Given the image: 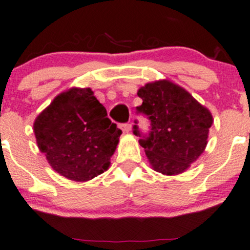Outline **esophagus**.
I'll return each mask as SVG.
<instances>
[{
  "label": "esophagus",
  "mask_w": 250,
  "mask_h": 250,
  "mask_svg": "<svg viewBox=\"0 0 250 250\" xmlns=\"http://www.w3.org/2000/svg\"><path fill=\"white\" fill-rule=\"evenodd\" d=\"M121 129L123 132H130L132 130V125H129V123H123V125H121Z\"/></svg>",
  "instance_id": "obj_1"
}]
</instances>
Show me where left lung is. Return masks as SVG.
I'll use <instances>...</instances> for the list:
<instances>
[{
	"label": "left lung",
	"instance_id": "8db88e82",
	"mask_svg": "<svg viewBox=\"0 0 250 250\" xmlns=\"http://www.w3.org/2000/svg\"><path fill=\"white\" fill-rule=\"evenodd\" d=\"M143 104L137 107L150 120L148 135H139L140 145L153 170L165 175L185 172L203 153L213 125L210 111L188 90L168 80L146 83L138 90ZM137 123V122H135Z\"/></svg>",
	"mask_w": 250,
	"mask_h": 250
}]
</instances>
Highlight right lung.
Segmentation results:
<instances>
[{"instance_id":"add662e5","label":"right lung","mask_w":250,"mask_h":250,"mask_svg":"<svg viewBox=\"0 0 250 250\" xmlns=\"http://www.w3.org/2000/svg\"><path fill=\"white\" fill-rule=\"evenodd\" d=\"M34 132L50 167L74 181H88L109 169L122 134L90 88L57 95L36 117Z\"/></svg>"}]
</instances>
